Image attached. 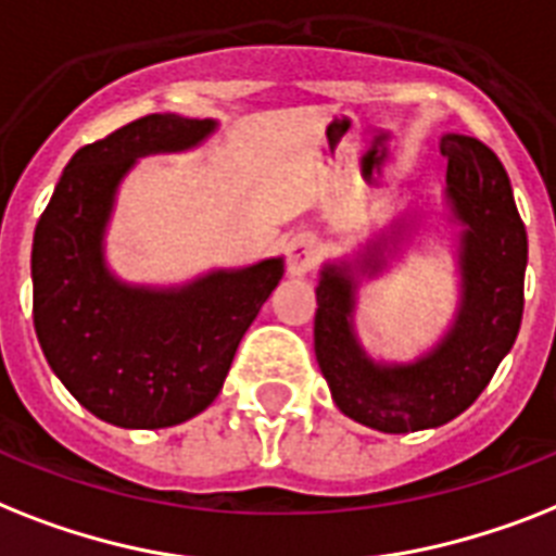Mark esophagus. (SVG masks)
Returning <instances> with one entry per match:
<instances>
[{
  "label": "esophagus",
  "instance_id": "1",
  "mask_svg": "<svg viewBox=\"0 0 556 556\" xmlns=\"http://www.w3.org/2000/svg\"><path fill=\"white\" fill-rule=\"evenodd\" d=\"M314 256H317V242H314L308 233L293 237L291 242H288V274H291V277L308 274Z\"/></svg>",
  "mask_w": 556,
  "mask_h": 556
}]
</instances>
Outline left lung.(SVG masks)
Wrapping results in <instances>:
<instances>
[{
  "label": "left lung",
  "instance_id": "obj_1",
  "mask_svg": "<svg viewBox=\"0 0 556 556\" xmlns=\"http://www.w3.org/2000/svg\"><path fill=\"white\" fill-rule=\"evenodd\" d=\"M448 156L442 219L457 228L459 296L440 340L414 359H377L356 333L359 288L417 245L422 219L400 214L354 256L319 265L314 351L337 408L382 434L440 428L489 386L522 323L528 237L503 162L466 134H442Z\"/></svg>",
  "mask_w": 556,
  "mask_h": 556
}]
</instances>
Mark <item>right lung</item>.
I'll use <instances>...</instances> for the list:
<instances>
[{"label":"right lung","mask_w":556,"mask_h":556,"mask_svg":"<svg viewBox=\"0 0 556 556\" xmlns=\"http://www.w3.org/2000/svg\"><path fill=\"white\" fill-rule=\"evenodd\" d=\"M219 122L151 114L71 156L30 254L34 328L79 405L119 428H170L214 403L239 340L279 286L286 260L139 286L108 265L105 239L139 160L205 146Z\"/></svg>","instance_id":"right-lung-1"}]
</instances>
